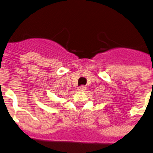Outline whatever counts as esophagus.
I'll return each instance as SVG.
<instances>
[{
	"mask_svg": "<svg viewBox=\"0 0 153 153\" xmlns=\"http://www.w3.org/2000/svg\"><path fill=\"white\" fill-rule=\"evenodd\" d=\"M86 89V87L85 86H79V87H78V90H82V91H83V90H85Z\"/></svg>",
	"mask_w": 153,
	"mask_h": 153,
	"instance_id": "obj_1",
	"label": "esophagus"
}]
</instances>
